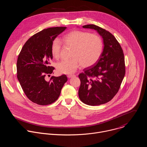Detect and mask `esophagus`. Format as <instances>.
Returning a JSON list of instances; mask_svg holds the SVG:
<instances>
[{"instance_id": "esophagus-1", "label": "esophagus", "mask_w": 147, "mask_h": 147, "mask_svg": "<svg viewBox=\"0 0 147 147\" xmlns=\"http://www.w3.org/2000/svg\"><path fill=\"white\" fill-rule=\"evenodd\" d=\"M75 76H75V75H74V74H69V75H68V76H67L68 78H71V77H75Z\"/></svg>"}]
</instances>
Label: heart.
<instances>
[{
    "label": "heart",
    "instance_id": "obj_1",
    "mask_svg": "<svg viewBox=\"0 0 147 147\" xmlns=\"http://www.w3.org/2000/svg\"><path fill=\"white\" fill-rule=\"evenodd\" d=\"M62 42L65 46L73 48V50L71 59L62 60L56 63V69L61 74H72L81 65L84 67L94 65L102 52L103 43L101 38L88 32L73 31L64 36ZM61 49L59 39H55L51 46L53 57H59Z\"/></svg>",
    "mask_w": 147,
    "mask_h": 147
}]
</instances>
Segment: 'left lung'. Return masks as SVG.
I'll list each match as a JSON object with an SVG mask.
<instances>
[{"mask_svg":"<svg viewBox=\"0 0 147 147\" xmlns=\"http://www.w3.org/2000/svg\"><path fill=\"white\" fill-rule=\"evenodd\" d=\"M95 30L102 36L103 49L95 65L79 74L80 100L90 106L110 101L117 93L125 75L124 57L121 47L109 31L94 24L82 26Z\"/></svg>","mask_w":147,"mask_h":147,"instance_id":"left-lung-1","label":"left lung"}]
</instances>
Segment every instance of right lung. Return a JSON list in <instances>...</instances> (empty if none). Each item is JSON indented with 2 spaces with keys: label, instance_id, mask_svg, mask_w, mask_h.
Returning <instances> with one entry per match:
<instances>
[{
  "label": "right lung",
  "instance_id": "add662e5",
  "mask_svg": "<svg viewBox=\"0 0 147 147\" xmlns=\"http://www.w3.org/2000/svg\"><path fill=\"white\" fill-rule=\"evenodd\" d=\"M66 29V27H52L35 34L28 39L18 55L17 78L27 98L39 105L55 102L67 81L65 74L45 80L55 69L50 66L53 41Z\"/></svg>",
  "mask_w": 147,
  "mask_h": 147
}]
</instances>
